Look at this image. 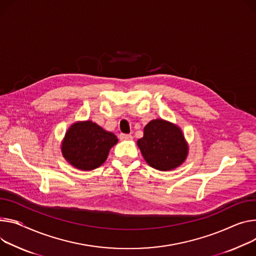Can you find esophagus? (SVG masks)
<instances>
[{"label":"esophagus","instance_id":"obj_1","mask_svg":"<svg viewBox=\"0 0 256 256\" xmlns=\"http://www.w3.org/2000/svg\"><path fill=\"white\" fill-rule=\"evenodd\" d=\"M120 140H132V134H120Z\"/></svg>","mask_w":256,"mask_h":256}]
</instances>
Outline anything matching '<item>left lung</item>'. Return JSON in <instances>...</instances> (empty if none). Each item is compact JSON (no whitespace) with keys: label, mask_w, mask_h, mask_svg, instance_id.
Wrapping results in <instances>:
<instances>
[{"label":"left lung","mask_w":256,"mask_h":256,"mask_svg":"<svg viewBox=\"0 0 256 256\" xmlns=\"http://www.w3.org/2000/svg\"><path fill=\"white\" fill-rule=\"evenodd\" d=\"M147 164L159 170H170L180 166L188 154L182 130L162 120H151L144 136L136 142Z\"/></svg>","instance_id":"left-lung-1"}]
</instances>
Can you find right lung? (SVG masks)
I'll return each mask as SVG.
<instances>
[{
  "instance_id": "right-lung-1",
  "label": "right lung",
  "mask_w": 256,
  "mask_h": 256,
  "mask_svg": "<svg viewBox=\"0 0 256 256\" xmlns=\"http://www.w3.org/2000/svg\"><path fill=\"white\" fill-rule=\"evenodd\" d=\"M118 138L92 122H78L70 126L62 142V154L74 168L92 170L107 159L109 150Z\"/></svg>"
}]
</instances>
